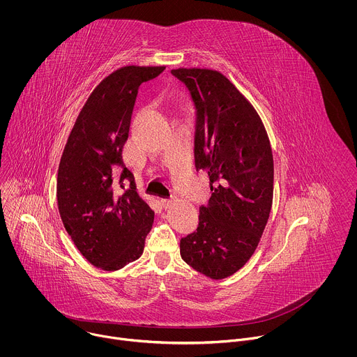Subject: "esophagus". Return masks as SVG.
Masks as SVG:
<instances>
[{
  "label": "esophagus",
  "instance_id": "34e87169",
  "mask_svg": "<svg viewBox=\"0 0 357 357\" xmlns=\"http://www.w3.org/2000/svg\"><path fill=\"white\" fill-rule=\"evenodd\" d=\"M160 204L163 206V208H169L173 204V199H160Z\"/></svg>",
  "mask_w": 357,
  "mask_h": 357
}]
</instances>
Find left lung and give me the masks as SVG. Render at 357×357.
I'll return each instance as SVG.
<instances>
[{
    "label": "left lung",
    "mask_w": 357,
    "mask_h": 357,
    "mask_svg": "<svg viewBox=\"0 0 357 357\" xmlns=\"http://www.w3.org/2000/svg\"><path fill=\"white\" fill-rule=\"evenodd\" d=\"M197 109L195 167L211 197L199 225L180 241L181 258L210 279H225L253 255L273 199V156L253 104L220 71L176 68Z\"/></svg>",
    "instance_id": "8db88e82"
}]
</instances>
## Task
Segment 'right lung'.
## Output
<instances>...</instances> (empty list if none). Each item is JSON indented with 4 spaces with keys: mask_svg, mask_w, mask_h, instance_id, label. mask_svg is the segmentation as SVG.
Instances as JSON below:
<instances>
[{
    "mask_svg": "<svg viewBox=\"0 0 357 357\" xmlns=\"http://www.w3.org/2000/svg\"><path fill=\"white\" fill-rule=\"evenodd\" d=\"M163 70L125 66L105 77L78 114L59 163L56 197L63 225L79 253L104 271L137 259L153 228V210L139 195L122 150L139 86Z\"/></svg>",
    "mask_w": 357,
    "mask_h": 357,
    "instance_id": "1",
    "label": "right lung"
}]
</instances>
